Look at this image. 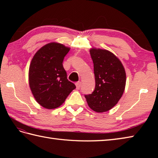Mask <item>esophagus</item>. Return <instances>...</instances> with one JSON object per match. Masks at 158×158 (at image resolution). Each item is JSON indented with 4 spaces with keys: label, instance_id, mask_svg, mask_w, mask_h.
<instances>
[{
    "label": "esophagus",
    "instance_id": "34e87169",
    "mask_svg": "<svg viewBox=\"0 0 158 158\" xmlns=\"http://www.w3.org/2000/svg\"><path fill=\"white\" fill-rule=\"evenodd\" d=\"M75 85H76L77 88V89H79L80 88H81V81H79V82H77V83H75Z\"/></svg>",
    "mask_w": 158,
    "mask_h": 158
}]
</instances>
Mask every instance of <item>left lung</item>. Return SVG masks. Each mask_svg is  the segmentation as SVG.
I'll use <instances>...</instances> for the list:
<instances>
[{
    "label": "left lung",
    "instance_id": "1",
    "mask_svg": "<svg viewBox=\"0 0 158 158\" xmlns=\"http://www.w3.org/2000/svg\"><path fill=\"white\" fill-rule=\"evenodd\" d=\"M94 63L96 86L94 92L85 95L88 106L98 113L108 111L122 98L126 75L122 62L106 49L89 50Z\"/></svg>",
    "mask_w": 158,
    "mask_h": 158
}]
</instances>
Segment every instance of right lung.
I'll return each mask as SVG.
<instances>
[{
	"label": "right lung",
	"mask_w": 158,
	"mask_h": 158,
	"mask_svg": "<svg viewBox=\"0 0 158 158\" xmlns=\"http://www.w3.org/2000/svg\"><path fill=\"white\" fill-rule=\"evenodd\" d=\"M69 50L60 43H50L38 50L32 59L29 85L36 102L45 109L58 108L76 88L67 79L62 64Z\"/></svg>",
	"instance_id": "obj_1"
}]
</instances>
